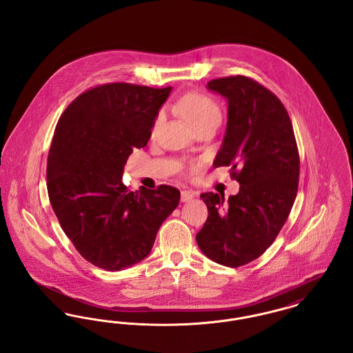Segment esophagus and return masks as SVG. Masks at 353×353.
<instances>
[{"label":"esophagus","mask_w":353,"mask_h":353,"mask_svg":"<svg viewBox=\"0 0 353 353\" xmlns=\"http://www.w3.org/2000/svg\"><path fill=\"white\" fill-rule=\"evenodd\" d=\"M193 197H194V193L190 192V190H183L181 192V201L183 202L190 201Z\"/></svg>","instance_id":"esophagus-1"}]
</instances>
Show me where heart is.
Instances as JSON below:
<instances>
[{"label":"heart","mask_w":353,"mask_h":353,"mask_svg":"<svg viewBox=\"0 0 353 353\" xmlns=\"http://www.w3.org/2000/svg\"><path fill=\"white\" fill-rule=\"evenodd\" d=\"M176 108L180 112V115L196 130L206 121H210L213 119H221V111L219 104L213 101L210 97L203 95L200 92H186L177 103ZM164 118L163 112H159L153 121L152 131L154 132L159 125L161 124ZM199 169L197 164H192L189 167V172H196Z\"/></svg>","instance_id":"obj_1"}]
</instances>
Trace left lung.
<instances>
[{
    "label": "left lung",
    "instance_id": "8db88e82",
    "mask_svg": "<svg viewBox=\"0 0 353 353\" xmlns=\"http://www.w3.org/2000/svg\"><path fill=\"white\" fill-rule=\"evenodd\" d=\"M228 99V125L214 168L232 167L239 192L202 193L208 219L196 235L201 252L228 268L243 266L270 248L285 225L299 183V152L283 103L249 77L213 79Z\"/></svg>",
    "mask_w": 353,
    "mask_h": 353
}]
</instances>
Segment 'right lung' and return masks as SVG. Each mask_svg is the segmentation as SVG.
<instances>
[{
    "mask_svg": "<svg viewBox=\"0 0 353 353\" xmlns=\"http://www.w3.org/2000/svg\"><path fill=\"white\" fill-rule=\"evenodd\" d=\"M170 91L101 84L71 101L55 127L46 174L51 206L75 249L101 269L120 271L143 261L180 201L173 186L131 192L121 181Z\"/></svg>",
    "mask_w": 353,
    "mask_h": 353,
    "instance_id": "right-lung-1",
    "label": "right lung"
}]
</instances>
